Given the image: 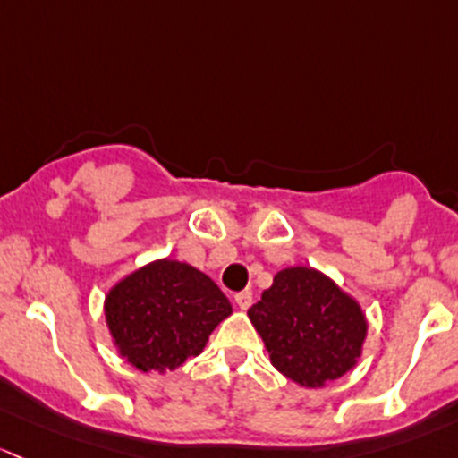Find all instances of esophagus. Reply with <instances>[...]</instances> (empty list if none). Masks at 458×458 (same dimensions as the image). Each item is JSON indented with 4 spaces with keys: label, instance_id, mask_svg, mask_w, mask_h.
<instances>
[{
    "label": "esophagus",
    "instance_id": "obj_1",
    "mask_svg": "<svg viewBox=\"0 0 458 458\" xmlns=\"http://www.w3.org/2000/svg\"><path fill=\"white\" fill-rule=\"evenodd\" d=\"M235 304H238V309L247 310L249 306H251V291H240V293L233 295Z\"/></svg>",
    "mask_w": 458,
    "mask_h": 458
}]
</instances>
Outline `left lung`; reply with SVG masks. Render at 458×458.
I'll return each mask as SVG.
<instances>
[{"instance_id": "1", "label": "left lung", "mask_w": 458, "mask_h": 458, "mask_svg": "<svg viewBox=\"0 0 458 458\" xmlns=\"http://www.w3.org/2000/svg\"><path fill=\"white\" fill-rule=\"evenodd\" d=\"M247 315L271 364L301 388H322L351 372L369 337L360 301L313 267L277 271Z\"/></svg>"}]
</instances>
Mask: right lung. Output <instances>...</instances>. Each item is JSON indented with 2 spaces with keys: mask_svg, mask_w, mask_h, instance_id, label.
<instances>
[{
  "mask_svg": "<svg viewBox=\"0 0 458 458\" xmlns=\"http://www.w3.org/2000/svg\"><path fill=\"white\" fill-rule=\"evenodd\" d=\"M231 313L227 295L207 273L174 258L134 268L103 300L119 357L136 370L158 375L200 355L209 335Z\"/></svg>",
  "mask_w": 458,
  "mask_h": 458,
  "instance_id": "1",
  "label": "right lung"
}]
</instances>
